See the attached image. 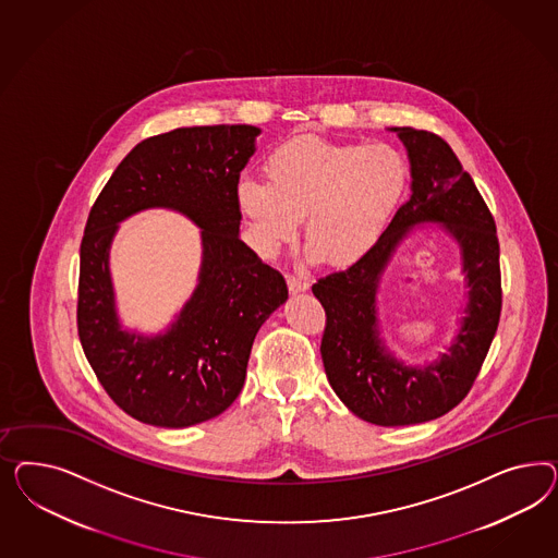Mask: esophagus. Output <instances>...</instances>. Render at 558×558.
Wrapping results in <instances>:
<instances>
[{
	"label": "esophagus",
	"mask_w": 558,
	"mask_h": 558,
	"mask_svg": "<svg viewBox=\"0 0 558 558\" xmlns=\"http://www.w3.org/2000/svg\"><path fill=\"white\" fill-rule=\"evenodd\" d=\"M287 282L288 290H290L292 294L304 292V290H308V287H311V280L304 278V276H288Z\"/></svg>",
	"instance_id": "1"
}]
</instances>
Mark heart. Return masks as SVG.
<instances>
[{
    "instance_id": "obj_1",
    "label": "heart",
    "mask_w": 558,
    "mask_h": 558,
    "mask_svg": "<svg viewBox=\"0 0 558 558\" xmlns=\"http://www.w3.org/2000/svg\"><path fill=\"white\" fill-rule=\"evenodd\" d=\"M266 182L241 180L236 204L264 254L292 243L306 219V243L329 266L371 252L403 203L405 157L385 143L294 136L270 153Z\"/></svg>"
}]
</instances>
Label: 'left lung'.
<instances>
[{"label":"left lung","mask_w":558,"mask_h":558,"mask_svg":"<svg viewBox=\"0 0 558 558\" xmlns=\"http://www.w3.org/2000/svg\"><path fill=\"white\" fill-rule=\"evenodd\" d=\"M392 131L409 153L411 198L368 254L313 284L327 317L322 357L331 389L360 420L385 427L432 422L454 409L473 389L501 315L499 239L473 178L441 136L411 126ZM417 221H441L458 239L470 287L468 317L449 354L422 369L386 352L375 319L379 274Z\"/></svg>","instance_id":"1"}]
</instances>
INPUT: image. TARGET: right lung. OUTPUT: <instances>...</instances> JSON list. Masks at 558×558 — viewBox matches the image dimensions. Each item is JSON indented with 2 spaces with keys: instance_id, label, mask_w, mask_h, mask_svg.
I'll return each mask as SVG.
<instances>
[{
  "instance_id": "obj_1",
  "label": "right lung",
  "mask_w": 558,
  "mask_h": 558,
  "mask_svg": "<svg viewBox=\"0 0 558 558\" xmlns=\"http://www.w3.org/2000/svg\"><path fill=\"white\" fill-rule=\"evenodd\" d=\"M259 129L215 124L141 141L89 210L80 247L77 331L89 366L117 405L138 422L187 427L239 397L255 336L288 299L282 274L239 239L236 186ZM171 207L204 229L199 287L163 337L119 329L107 250L120 219Z\"/></svg>"
}]
</instances>
